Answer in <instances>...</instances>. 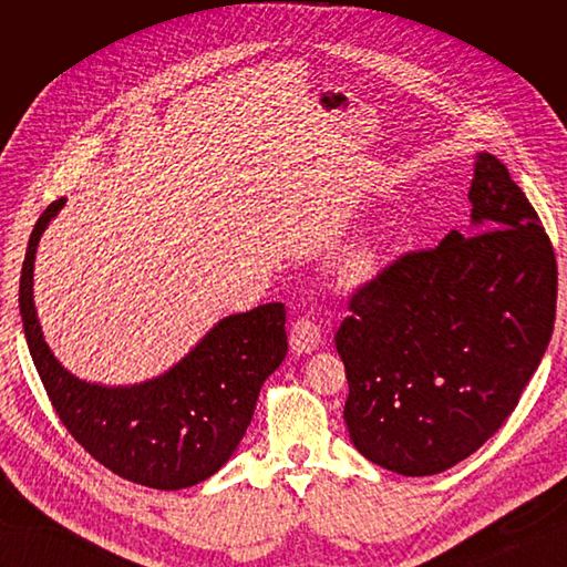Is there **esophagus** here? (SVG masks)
<instances>
[{"mask_svg":"<svg viewBox=\"0 0 567 567\" xmlns=\"http://www.w3.org/2000/svg\"><path fill=\"white\" fill-rule=\"evenodd\" d=\"M321 346V329L312 319H298L290 329V350L296 354H312Z\"/></svg>","mask_w":567,"mask_h":567,"instance_id":"1","label":"esophagus"}]
</instances>
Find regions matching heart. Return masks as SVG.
<instances>
[{
  "label": "heart",
  "instance_id": "b5f03b06",
  "mask_svg": "<svg viewBox=\"0 0 567 567\" xmlns=\"http://www.w3.org/2000/svg\"><path fill=\"white\" fill-rule=\"evenodd\" d=\"M381 274V255L375 248H359L346 265V281L354 288L373 284Z\"/></svg>",
  "mask_w": 567,
  "mask_h": 567
}]
</instances>
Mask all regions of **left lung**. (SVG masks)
Listing matches in <instances>:
<instances>
[{"label":"left lung","instance_id":"left-lung-1","mask_svg":"<svg viewBox=\"0 0 567 567\" xmlns=\"http://www.w3.org/2000/svg\"><path fill=\"white\" fill-rule=\"evenodd\" d=\"M471 227L411 252L352 298L336 333L357 452L435 475L499 431L554 333L551 241L504 163L475 153Z\"/></svg>","mask_w":567,"mask_h":567}]
</instances>
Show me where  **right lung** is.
Listing matches in <instances>:
<instances>
[{
  "label": "right lung",
  "mask_w": 567,
  "mask_h": 567,
  "mask_svg": "<svg viewBox=\"0 0 567 567\" xmlns=\"http://www.w3.org/2000/svg\"><path fill=\"white\" fill-rule=\"evenodd\" d=\"M65 205L51 203L30 234L19 307L28 350L59 419L115 475L153 489H184L236 452L257 398L288 352L281 302L221 317L177 364L132 385L78 379L47 346L35 307L40 238Z\"/></svg>",
  "instance_id": "right-lung-1"
}]
</instances>
